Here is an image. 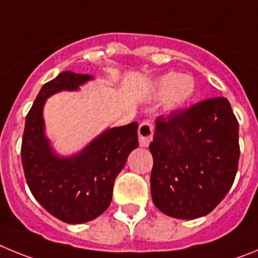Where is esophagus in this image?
I'll return each mask as SVG.
<instances>
[{"label": "esophagus", "instance_id": "obj_1", "mask_svg": "<svg viewBox=\"0 0 258 258\" xmlns=\"http://www.w3.org/2000/svg\"><path fill=\"white\" fill-rule=\"evenodd\" d=\"M154 124L149 120L141 122L140 127H138V136H140V145L142 147H147L150 142L152 141L154 137Z\"/></svg>", "mask_w": 258, "mask_h": 258}]
</instances>
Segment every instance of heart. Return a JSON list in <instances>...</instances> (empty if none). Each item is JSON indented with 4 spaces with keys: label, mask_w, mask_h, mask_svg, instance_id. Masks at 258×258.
Returning a JSON list of instances; mask_svg holds the SVG:
<instances>
[{
    "label": "heart",
    "mask_w": 258,
    "mask_h": 258,
    "mask_svg": "<svg viewBox=\"0 0 258 258\" xmlns=\"http://www.w3.org/2000/svg\"><path fill=\"white\" fill-rule=\"evenodd\" d=\"M156 93L164 95L166 108L178 109L192 101L197 93L195 80L188 75L168 74L156 84Z\"/></svg>",
    "instance_id": "1"
}]
</instances>
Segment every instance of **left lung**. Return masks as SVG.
<instances>
[{
    "label": "left lung",
    "mask_w": 258,
    "mask_h": 258,
    "mask_svg": "<svg viewBox=\"0 0 258 258\" xmlns=\"http://www.w3.org/2000/svg\"><path fill=\"white\" fill-rule=\"evenodd\" d=\"M151 195L156 208L179 220L211 213L238 172L239 122L226 98H209L156 118Z\"/></svg>",
    "instance_id": "left-lung-1"
}]
</instances>
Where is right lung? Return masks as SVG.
<instances>
[{
	"instance_id": "add662e5",
	"label": "right lung",
	"mask_w": 258,
	"mask_h": 258,
	"mask_svg": "<svg viewBox=\"0 0 258 258\" xmlns=\"http://www.w3.org/2000/svg\"><path fill=\"white\" fill-rule=\"evenodd\" d=\"M92 79L64 71L42 86L26 117L22 163L32 195L58 220L84 223L101 216L112 200L113 182L138 147V122L108 129L74 157L52 154L44 136L42 107L60 90H76Z\"/></svg>"
}]
</instances>
